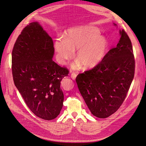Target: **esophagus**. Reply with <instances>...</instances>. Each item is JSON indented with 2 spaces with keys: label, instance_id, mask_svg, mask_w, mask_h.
I'll return each instance as SVG.
<instances>
[{
  "label": "esophagus",
  "instance_id": "obj_1",
  "mask_svg": "<svg viewBox=\"0 0 146 146\" xmlns=\"http://www.w3.org/2000/svg\"><path fill=\"white\" fill-rule=\"evenodd\" d=\"M70 77H71V78L73 79V80H76V78L77 77V74L75 72H72L71 74V75H70Z\"/></svg>",
  "mask_w": 146,
  "mask_h": 146
}]
</instances>
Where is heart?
<instances>
[{
    "instance_id": "1",
    "label": "heart",
    "mask_w": 146,
    "mask_h": 146,
    "mask_svg": "<svg viewBox=\"0 0 146 146\" xmlns=\"http://www.w3.org/2000/svg\"><path fill=\"white\" fill-rule=\"evenodd\" d=\"M108 48L107 39L100 35L98 28L91 25L80 26L68 30L66 37L59 36L54 42L57 60L65 64L72 59L77 50V61L74 69L80 67V62L85 68H92L100 63L105 56Z\"/></svg>"
}]
</instances>
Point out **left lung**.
Here are the masks:
<instances>
[{
    "instance_id": "left-lung-1",
    "label": "left lung",
    "mask_w": 146,
    "mask_h": 146,
    "mask_svg": "<svg viewBox=\"0 0 146 146\" xmlns=\"http://www.w3.org/2000/svg\"><path fill=\"white\" fill-rule=\"evenodd\" d=\"M117 46L110 49L100 63L79 74L76 82L91 113L106 118L115 113L124 101L135 75V60L131 42L120 30Z\"/></svg>"
}]
</instances>
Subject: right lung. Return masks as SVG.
<instances>
[{
	"instance_id": "obj_1",
	"label": "right lung",
	"mask_w": 146,
	"mask_h": 146,
	"mask_svg": "<svg viewBox=\"0 0 146 146\" xmlns=\"http://www.w3.org/2000/svg\"><path fill=\"white\" fill-rule=\"evenodd\" d=\"M52 39L37 22L27 25L12 51V74L17 89L35 115L44 120L56 118L62 109V79L69 70L52 60Z\"/></svg>"
}]
</instances>
